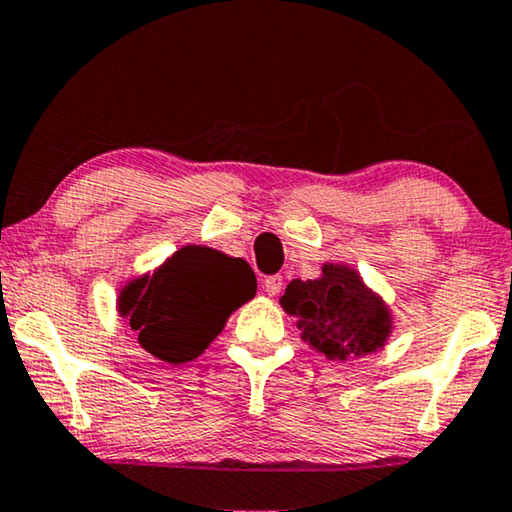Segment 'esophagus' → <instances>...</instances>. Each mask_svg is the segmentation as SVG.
<instances>
[{"label": "esophagus", "mask_w": 512, "mask_h": 512, "mask_svg": "<svg viewBox=\"0 0 512 512\" xmlns=\"http://www.w3.org/2000/svg\"><path fill=\"white\" fill-rule=\"evenodd\" d=\"M262 287H264V292L269 294V297H276V294L283 290V276H266Z\"/></svg>", "instance_id": "34e87169"}]
</instances>
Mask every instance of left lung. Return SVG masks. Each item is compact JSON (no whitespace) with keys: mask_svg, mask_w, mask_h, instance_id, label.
<instances>
[{"mask_svg":"<svg viewBox=\"0 0 512 512\" xmlns=\"http://www.w3.org/2000/svg\"><path fill=\"white\" fill-rule=\"evenodd\" d=\"M280 306L297 318L301 338L329 359L369 355L392 329L383 301L343 264H325L318 280H292Z\"/></svg>","mask_w":512,"mask_h":512,"instance_id":"left-lung-1","label":"left lung"}]
</instances>
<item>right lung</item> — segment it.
<instances>
[{"instance_id":"right-lung-1","label":"right lung","mask_w":512,"mask_h":512,"mask_svg":"<svg viewBox=\"0 0 512 512\" xmlns=\"http://www.w3.org/2000/svg\"><path fill=\"white\" fill-rule=\"evenodd\" d=\"M257 292L248 262L218 250L185 246L160 269L129 283L120 315L139 331V343L169 364L199 357L229 318Z\"/></svg>"}]
</instances>
